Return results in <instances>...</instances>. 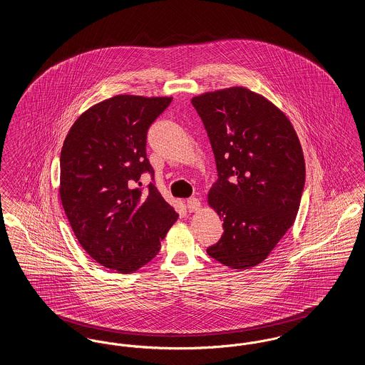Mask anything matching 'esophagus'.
<instances>
[{"instance_id":"esophagus-1","label":"esophagus","mask_w":365,"mask_h":365,"mask_svg":"<svg viewBox=\"0 0 365 365\" xmlns=\"http://www.w3.org/2000/svg\"><path fill=\"white\" fill-rule=\"evenodd\" d=\"M186 207L189 209V212H195V210H198L200 207H201V202H200L198 198L191 197V198H189V200L186 201Z\"/></svg>"}]
</instances>
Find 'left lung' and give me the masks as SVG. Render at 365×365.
<instances>
[{
	"label": "left lung",
	"instance_id": "1",
	"mask_svg": "<svg viewBox=\"0 0 365 365\" xmlns=\"http://www.w3.org/2000/svg\"><path fill=\"white\" fill-rule=\"evenodd\" d=\"M191 104L208 133L219 176L209 207L225 228L207 252L232 269L252 268L294 225L305 185L299 139L278 106L246 87L204 93Z\"/></svg>",
	"mask_w": 365,
	"mask_h": 365
}]
</instances>
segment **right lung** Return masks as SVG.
<instances>
[{"mask_svg": "<svg viewBox=\"0 0 365 365\" xmlns=\"http://www.w3.org/2000/svg\"><path fill=\"white\" fill-rule=\"evenodd\" d=\"M173 97L115 96L72 124L60 156V198L81 246L98 264L130 274L156 257L178 213L155 183L146 135Z\"/></svg>", "mask_w": 365, "mask_h": 365, "instance_id": "right-lung-1", "label": "right lung"}]
</instances>
